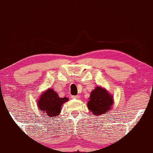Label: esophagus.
<instances>
[{"instance_id":"1","label":"esophagus","mask_w":153,"mask_h":153,"mask_svg":"<svg viewBox=\"0 0 153 153\" xmlns=\"http://www.w3.org/2000/svg\"><path fill=\"white\" fill-rule=\"evenodd\" d=\"M71 98H73V99H78V98H80L79 96H72Z\"/></svg>"}]
</instances>
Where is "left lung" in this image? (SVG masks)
I'll list each match as a JSON object with an SVG mask.
<instances>
[{"label":"left lung","mask_w":153,"mask_h":153,"mask_svg":"<svg viewBox=\"0 0 153 153\" xmlns=\"http://www.w3.org/2000/svg\"><path fill=\"white\" fill-rule=\"evenodd\" d=\"M89 99L88 107L95 115L108 113L114 103L112 96L101 87H96V89L92 90Z\"/></svg>","instance_id":"8db88e82"}]
</instances>
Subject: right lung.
I'll list each match as a JSON object with an SVG mask.
<instances>
[{
  "label": "right lung",
  "mask_w": 153,
  "mask_h": 153,
  "mask_svg": "<svg viewBox=\"0 0 153 153\" xmlns=\"http://www.w3.org/2000/svg\"><path fill=\"white\" fill-rule=\"evenodd\" d=\"M68 101V98H60L56 92L50 88L41 95L38 100V106L41 111L48 116L57 117L61 111V106Z\"/></svg>",
  "instance_id": "1"
}]
</instances>
